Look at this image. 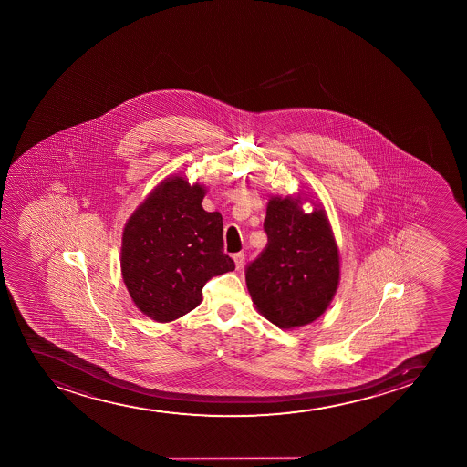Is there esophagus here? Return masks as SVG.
I'll list each match as a JSON object with an SVG mask.
<instances>
[{"label":"esophagus","mask_w":467,"mask_h":467,"mask_svg":"<svg viewBox=\"0 0 467 467\" xmlns=\"http://www.w3.org/2000/svg\"><path fill=\"white\" fill-rule=\"evenodd\" d=\"M234 262H235L236 269H242L243 265H244V254H235V255H234Z\"/></svg>","instance_id":"34e87169"}]
</instances>
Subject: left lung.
I'll list each match as a JSON object with an SVG mask.
<instances>
[{"instance_id":"8db88e82","label":"left lung","mask_w":467,"mask_h":467,"mask_svg":"<svg viewBox=\"0 0 467 467\" xmlns=\"http://www.w3.org/2000/svg\"><path fill=\"white\" fill-rule=\"evenodd\" d=\"M304 194L271 196L265 232L268 244L246 268V285L258 313L290 330L317 321L339 285V249L326 210ZM313 202V201H311Z\"/></svg>"}]
</instances>
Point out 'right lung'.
<instances>
[{
    "mask_svg": "<svg viewBox=\"0 0 467 467\" xmlns=\"http://www.w3.org/2000/svg\"><path fill=\"white\" fill-rule=\"evenodd\" d=\"M207 190L187 177L163 179L124 224L121 274L143 315L171 322L202 300V286L235 269L224 254L223 216L205 212Z\"/></svg>",
    "mask_w": 467,
    "mask_h": 467,
    "instance_id": "add662e5",
    "label": "right lung"
}]
</instances>
